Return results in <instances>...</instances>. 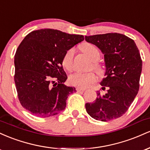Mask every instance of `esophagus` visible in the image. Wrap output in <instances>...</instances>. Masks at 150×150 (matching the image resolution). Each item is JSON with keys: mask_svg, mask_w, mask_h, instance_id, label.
Listing matches in <instances>:
<instances>
[{"mask_svg": "<svg viewBox=\"0 0 150 150\" xmlns=\"http://www.w3.org/2000/svg\"><path fill=\"white\" fill-rule=\"evenodd\" d=\"M85 89H81V88H76L77 92H85Z\"/></svg>", "mask_w": 150, "mask_h": 150, "instance_id": "34e87169", "label": "esophagus"}]
</instances>
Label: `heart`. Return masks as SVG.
Here are the masks:
<instances>
[{
  "label": "heart",
  "instance_id": "b5f03b06",
  "mask_svg": "<svg viewBox=\"0 0 150 150\" xmlns=\"http://www.w3.org/2000/svg\"><path fill=\"white\" fill-rule=\"evenodd\" d=\"M82 52L88 57L91 61H93L92 68L97 73L101 74L102 73V68L96 61L100 58V53L99 49L92 44H85L81 46ZM73 55L74 50L73 49H68L63 56L62 64L63 66L68 71H71L73 68ZM97 80V77L94 73H76L71 75L69 77L68 81L69 83L74 87L79 88H87Z\"/></svg>",
  "mask_w": 150,
  "mask_h": 150
}]
</instances>
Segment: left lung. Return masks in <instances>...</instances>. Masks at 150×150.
<instances>
[{
  "label": "left lung",
  "mask_w": 150,
  "mask_h": 150,
  "mask_svg": "<svg viewBox=\"0 0 150 150\" xmlns=\"http://www.w3.org/2000/svg\"><path fill=\"white\" fill-rule=\"evenodd\" d=\"M86 42L97 46L104 54L106 77L101 81V94L85 104L86 111L97 120L109 121L128 111L140 87L142 61L135 42L124 34L107 33L85 37Z\"/></svg>",
  "instance_id": "1"
}]
</instances>
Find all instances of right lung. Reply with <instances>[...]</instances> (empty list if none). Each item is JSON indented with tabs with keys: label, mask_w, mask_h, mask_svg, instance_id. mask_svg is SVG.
Masks as SVG:
<instances>
[{
	"label": "right lung",
	"mask_w": 150,
	"mask_h": 150,
	"mask_svg": "<svg viewBox=\"0 0 150 150\" xmlns=\"http://www.w3.org/2000/svg\"><path fill=\"white\" fill-rule=\"evenodd\" d=\"M83 40L82 35L53 29L26 36L15 53L14 75L19 101L26 110L46 118L65 109L68 96L76 90L63 84L68 77L62 61L68 49Z\"/></svg>",
	"instance_id": "add662e5"
}]
</instances>
